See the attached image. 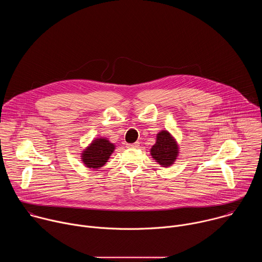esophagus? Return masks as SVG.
<instances>
[{"label":"esophagus","mask_w":262,"mask_h":262,"mask_svg":"<svg viewBox=\"0 0 262 262\" xmlns=\"http://www.w3.org/2000/svg\"><path fill=\"white\" fill-rule=\"evenodd\" d=\"M126 146H127L128 148H139L140 143H139V142H136V143H133V144H127Z\"/></svg>","instance_id":"obj_1"}]
</instances>
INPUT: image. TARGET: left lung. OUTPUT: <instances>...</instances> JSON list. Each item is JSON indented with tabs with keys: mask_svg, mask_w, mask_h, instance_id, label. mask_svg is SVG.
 Wrapping results in <instances>:
<instances>
[{
	"mask_svg": "<svg viewBox=\"0 0 262 262\" xmlns=\"http://www.w3.org/2000/svg\"><path fill=\"white\" fill-rule=\"evenodd\" d=\"M150 155L162 167H170L177 160L179 147L168 130H161L157 134V141L150 149Z\"/></svg>",
	"mask_w": 262,
	"mask_h": 262,
	"instance_id": "1",
	"label": "left lung"
}]
</instances>
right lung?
Here are the masks:
<instances>
[{
  "label": "right lung",
  "mask_w": 262,
  "mask_h": 262,
  "mask_svg": "<svg viewBox=\"0 0 262 262\" xmlns=\"http://www.w3.org/2000/svg\"><path fill=\"white\" fill-rule=\"evenodd\" d=\"M115 147V144L111 143L106 138H97L82 151L81 160L87 168L100 169L114 152Z\"/></svg>",
  "instance_id": "obj_1"
}]
</instances>
